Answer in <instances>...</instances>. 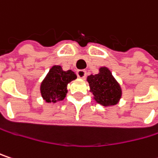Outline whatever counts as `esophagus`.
<instances>
[{"mask_svg":"<svg viewBox=\"0 0 158 158\" xmlns=\"http://www.w3.org/2000/svg\"><path fill=\"white\" fill-rule=\"evenodd\" d=\"M77 75H78V77L80 78V79H85L86 78V75H87V72L84 69H79L77 71Z\"/></svg>","mask_w":158,"mask_h":158,"instance_id":"1","label":"esophagus"}]
</instances>
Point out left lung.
Listing matches in <instances>:
<instances>
[{"mask_svg":"<svg viewBox=\"0 0 158 158\" xmlns=\"http://www.w3.org/2000/svg\"><path fill=\"white\" fill-rule=\"evenodd\" d=\"M87 80L98 103L104 107L118 103L122 95L121 88L108 68H100L98 74L88 76Z\"/></svg>","mask_w":158,"mask_h":158,"instance_id":"left-lung-1","label":"left lung"}]
</instances>
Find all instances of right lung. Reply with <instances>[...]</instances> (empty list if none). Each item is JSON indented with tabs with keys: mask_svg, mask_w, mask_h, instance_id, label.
Here are the masks:
<instances>
[{
	"mask_svg": "<svg viewBox=\"0 0 158 158\" xmlns=\"http://www.w3.org/2000/svg\"><path fill=\"white\" fill-rule=\"evenodd\" d=\"M77 79L72 70L64 71L60 66H53L40 85V93L43 99L50 102L63 100L68 92V84Z\"/></svg>",
	"mask_w": 158,
	"mask_h": 158,
	"instance_id": "right-lung-1",
	"label": "right lung"
}]
</instances>
